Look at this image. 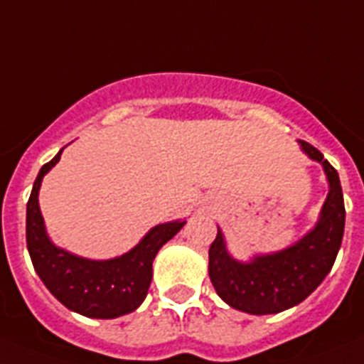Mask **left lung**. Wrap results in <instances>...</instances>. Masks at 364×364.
<instances>
[{
  "instance_id": "left-lung-1",
  "label": "left lung",
  "mask_w": 364,
  "mask_h": 364,
  "mask_svg": "<svg viewBox=\"0 0 364 364\" xmlns=\"http://www.w3.org/2000/svg\"><path fill=\"white\" fill-rule=\"evenodd\" d=\"M300 150L322 164L328 196L318 220L302 238L280 251L238 260L227 249L223 230L208 249V277L230 308L251 315L280 314L300 304L330 273L344 235V200L339 173L311 144L299 141Z\"/></svg>"
}]
</instances>
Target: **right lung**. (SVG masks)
Segmentation results:
<instances>
[{"mask_svg": "<svg viewBox=\"0 0 364 364\" xmlns=\"http://www.w3.org/2000/svg\"><path fill=\"white\" fill-rule=\"evenodd\" d=\"M62 151L64 148L38 172L27 201V249L34 271L56 300L75 314L90 318H117L132 314L146 299L154 258L183 229L186 220L151 227L135 247L107 260H91L58 247L47 235L38 194L46 173L58 163Z\"/></svg>", "mask_w": 364, "mask_h": 364, "instance_id": "right-lung-1", "label": "right lung"}]
</instances>
